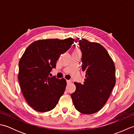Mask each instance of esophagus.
Instances as JSON below:
<instances>
[{"mask_svg": "<svg viewBox=\"0 0 134 134\" xmlns=\"http://www.w3.org/2000/svg\"><path fill=\"white\" fill-rule=\"evenodd\" d=\"M66 81H67V84H69V83H71V80H66Z\"/></svg>", "mask_w": 134, "mask_h": 134, "instance_id": "obj_1", "label": "esophagus"}]
</instances>
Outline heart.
Listing matches in <instances>:
<instances>
[{
    "label": "heart",
    "mask_w": 134,
    "mask_h": 134,
    "mask_svg": "<svg viewBox=\"0 0 134 134\" xmlns=\"http://www.w3.org/2000/svg\"><path fill=\"white\" fill-rule=\"evenodd\" d=\"M76 51H79V50H76Z\"/></svg>",
    "instance_id": "obj_1"
}]
</instances>
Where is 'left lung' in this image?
Segmentation results:
<instances>
[{"mask_svg": "<svg viewBox=\"0 0 134 134\" xmlns=\"http://www.w3.org/2000/svg\"><path fill=\"white\" fill-rule=\"evenodd\" d=\"M79 45L82 52V71L86 78L83 84L74 82L76 90L71 97L79 112L92 114L106 103L115 86V66L101 44L82 38Z\"/></svg>", "mask_w": 134, "mask_h": 134, "instance_id": "left-lung-1", "label": "left lung"}]
</instances>
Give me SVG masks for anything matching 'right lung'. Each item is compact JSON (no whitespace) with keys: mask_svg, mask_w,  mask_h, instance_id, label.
<instances>
[{"mask_svg":"<svg viewBox=\"0 0 134 134\" xmlns=\"http://www.w3.org/2000/svg\"><path fill=\"white\" fill-rule=\"evenodd\" d=\"M74 41L72 38L41 40L25 50L19 62L18 81L25 99L35 110H51L63 94L65 79L49 75L56 68L60 55L67 52Z\"/></svg>","mask_w":134,"mask_h":134,"instance_id":"add662e5","label":"right lung"}]
</instances>
